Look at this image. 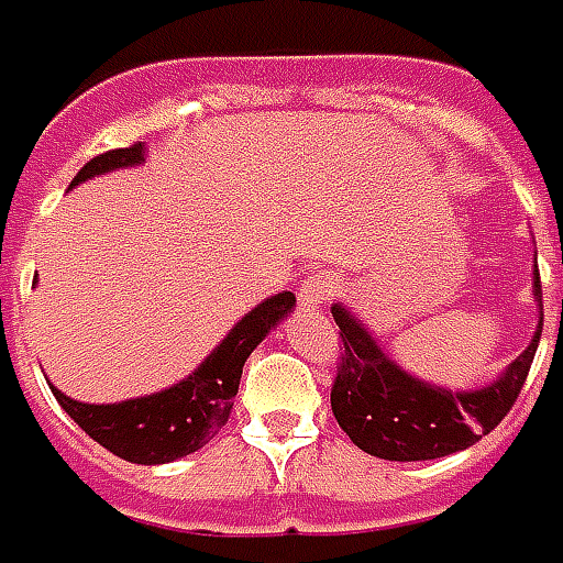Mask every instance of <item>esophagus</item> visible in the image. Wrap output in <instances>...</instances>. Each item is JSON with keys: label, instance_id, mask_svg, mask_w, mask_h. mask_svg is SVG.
Wrapping results in <instances>:
<instances>
[{"label": "esophagus", "instance_id": "1", "mask_svg": "<svg viewBox=\"0 0 563 563\" xmlns=\"http://www.w3.org/2000/svg\"><path fill=\"white\" fill-rule=\"evenodd\" d=\"M339 278L333 273H324V269H312L300 282V306L302 309H321L327 302L336 297Z\"/></svg>", "mask_w": 563, "mask_h": 563}]
</instances>
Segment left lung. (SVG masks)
Here are the masks:
<instances>
[{"label": "left lung", "mask_w": 563, "mask_h": 563, "mask_svg": "<svg viewBox=\"0 0 563 563\" xmlns=\"http://www.w3.org/2000/svg\"><path fill=\"white\" fill-rule=\"evenodd\" d=\"M533 297L543 306V285L537 269ZM333 318L342 339L336 378L330 388L333 416L357 449L385 461L445 457L492 433L516 406L543 333L540 318L528 349L488 388L445 390L418 382L394 364L349 309L333 306Z\"/></svg>", "instance_id": "obj_1"}]
</instances>
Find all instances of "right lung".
<instances>
[{"label": "right lung", "instance_id": "1", "mask_svg": "<svg viewBox=\"0 0 563 563\" xmlns=\"http://www.w3.org/2000/svg\"><path fill=\"white\" fill-rule=\"evenodd\" d=\"M145 161V145L135 142L130 147H114L81 166V173L71 178V185H81L93 175L135 166ZM297 306V297L290 290H282L261 306H254L242 321H239L227 339L202 364L181 378L178 385L157 394H147L139 400L109 402V406H93V402H78L66 397L63 390H54L57 402L75 418V424L106 445L111 454L133 464H169L185 454L197 452L206 442L224 428L227 418L233 412L239 378L249 354L263 342V336L273 330L282 318Z\"/></svg>", "mask_w": 563, "mask_h": 563}]
</instances>
